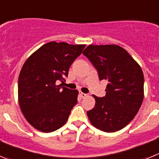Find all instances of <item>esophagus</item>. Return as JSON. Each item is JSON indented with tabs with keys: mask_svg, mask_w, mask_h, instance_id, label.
Here are the masks:
<instances>
[{
	"mask_svg": "<svg viewBox=\"0 0 159 159\" xmlns=\"http://www.w3.org/2000/svg\"><path fill=\"white\" fill-rule=\"evenodd\" d=\"M79 94H80V96L82 99H84V98L87 97V94L84 93V92H80V93Z\"/></svg>",
	"mask_w": 159,
	"mask_h": 159,
	"instance_id": "1",
	"label": "esophagus"
}]
</instances>
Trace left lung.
<instances>
[{
  "mask_svg": "<svg viewBox=\"0 0 159 159\" xmlns=\"http://www.w3.org/2000/svg\"><path fill=\"white\" fill-rule=\"evenodd\" d=\"M83 54L96 68L99 80L108 82L106 95H93L95 105L87 111L90 122L99 130L116 132L134 119L144 98V76L139 64L116 44L92 45Z\"/></svg>",
  "mask_w": 159,
  "mask_h": 159,
  "instance_id": "obj_1",
  "label": "left lung"
}]
</instances>
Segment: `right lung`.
<instances>
[{"label": "right lung", "instance_id": "add662e5", "mask_svg": "<svg viewBox=\"0 0 159 159\" xmlns=\"http://www.w3.org/2000/svg\"><path fill=\"white\" fill-rule=\"evenodd\" d=\"M85 46L49 42L24 64L18 80V101L25 118L36 130L52 132L68 119L79 92L57 83H64L71 64Z\"/></svg>", "mask_w": 159, "mask_h": 159}]
</instances>
